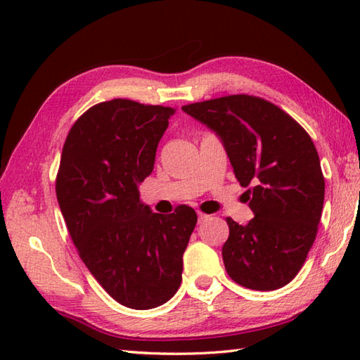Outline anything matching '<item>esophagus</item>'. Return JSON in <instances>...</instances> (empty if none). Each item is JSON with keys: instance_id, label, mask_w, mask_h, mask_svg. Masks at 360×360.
<instances>
[{"instance_id": "obj_1", "label": "esophagus", "mask_w": 360, "mask_h": 360, "mask_svg": "<svg viewBox=\"0 0 360 360\" xmlns=\"http://www.w3.org/2000/svg\"><path fill=\"white\" fill-rule=\"evenodd\" d=\"M210 216L208 214H205V212H198V222H203V221H206V219H208Z\"/></svg>"}]
</instances>
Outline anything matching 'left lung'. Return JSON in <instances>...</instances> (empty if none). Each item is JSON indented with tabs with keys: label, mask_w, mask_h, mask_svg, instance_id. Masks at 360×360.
<instances>
[{
	"label": "left lung",
	"mask_w": 360,
	"mask_h": 360,
	"mask_svg": "<svg viewBox=\"0 0 360 360\" xmlns=\"http://www.w3.org/2000/svg\"><path fill=\"white\" fill-rule=\"evenodd\" d=\"M182 111L222 139L254 217L238 225L227 217L222 259L243 288L275 290L300 271L316 240L326 182L307 130L273 103L254 95H227L191 103Z\"/></svg>",
	"instance_id": "obj_1"
}]
</instances>
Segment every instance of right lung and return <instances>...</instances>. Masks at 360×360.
Masks as SVG:
<instances>
[{"label":"right lung","mask_w":360,"mask_h":360,"mask_svg":"<svg viewBox=\"0 0 360 360\" xmlns=\"http://www.w3.org/2000/svg\"><path fill=\"white\" fill-rule=\"evenodd\" d=\"M174 108L115 98L87 109L66 136L57 200L79 257L115 302L160 307L181 285L182 254L197 224L187 205L172 214L139 203Z\"/></svg>","instance_id":"right-lung-1"}]
</instances>
